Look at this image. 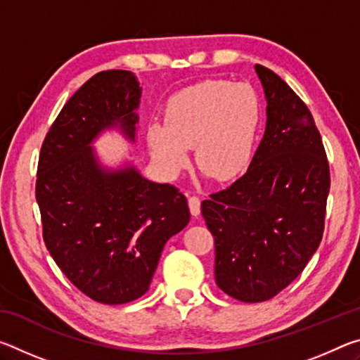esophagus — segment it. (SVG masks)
I'll return each mask as SVG.
<instances>
[{
  "instance_id": "obj_1",
  "label": "esophagus",
  "mask_w": 360,
  "mask_h": 360,
  "mask_svg": "<svg viewBox=\"0 0 360 360\" xmlns=\"http://www.w3.org/2000/svg\"><path fill=\"white\" fill-rule=\"evenodd\" d=\"M200 206H202V202H200L198 197H191L188 198V208H191V214L192 216H200Z\"/></svg>"
}]
</instances>
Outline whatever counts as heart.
Returning <instances> with one entry per match:
<instances>
[{"mask_svg": "<svg viewBox=\"0 0 360 360\" xmlns=\"http://www.w3.org/2000/svg\"><path fill=\"white\" fill-rule=\"evenodd\" d=\"M260 115V96L251 84L208 79L188 85L168 98L165 124L148 127L152 157L163 173L174 176L193 148L200 169L230 181L251 160Z\"/></svg>", "mask_w": 360, "mask_h": 360, "instance_id": "b5f03b06", "label": "heart"}]
</instances>
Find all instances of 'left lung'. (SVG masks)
Wrapping results in <instances>:
<instances>
[{
  "label": "left lung",
  "instance_id": "1",
  "mask_svg": "<svg viewBox=\"0 0 360 360\" xmlns=\"http://www.w3.org/2000/svg\"><path fill=\"white\" fill-rule=\"evenodd\" d=\"M254 68L266 100L264 138L248 172L202 203L216 284L248 303L270 300L303 271L322 240L330 188L309 109L271 70Z\"/></svg>",
  "mask_w": 360,
  "mask_h": 360
}]
</instances>
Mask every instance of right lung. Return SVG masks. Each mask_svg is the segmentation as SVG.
Returning <instances> with one entry per match:
<instances>
[{"instance_id":"right-lung-1","label":"right lung","mask_w":360,"mask_h":360,"mask_svg":"<svg viewBox=\"0 0 360 360\" xmlns=\"http://www.w3.org/2000/svg\"><path fill=\"white\" fill-rule=\"evenodd\" d=\"M141 87L131 71L90 77L42 143L36 202L47 251L76 288L105 304L144 295L165 243L191 221L187 198L131 163L103 167L94 141L115 129L135 143Z\"/></svg>"}]
</instances>
